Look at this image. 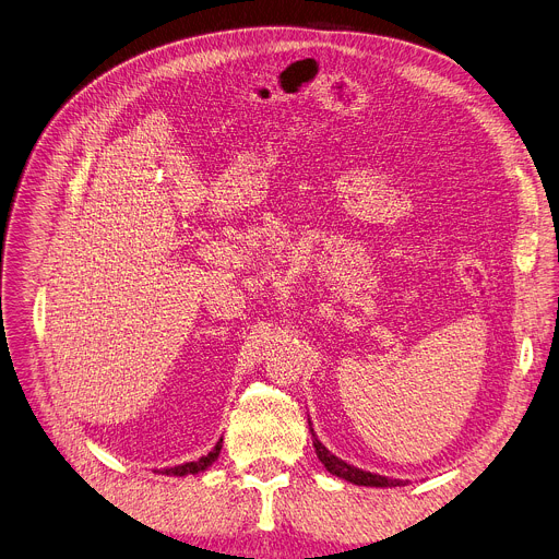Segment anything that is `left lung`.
<instances>
[{"label": "left lung", "mask_w": 559, "mask_h": 559, "mask_svg": "<svg viewBox=\"0 0 559 559\" xmlns=\"http://www.w3.org/2000/svg\"><path fill=\"white\" fill-rule=\"evenodd\" d=\"M312 435H314V430H312ZM314 448H317V454H319L321 464H323L332 475H336V477H341V479H345V481H352V484H357V486H377V488L405 486L403 479H388V477H381V475H374V473H368V471H359V468H354V466L341 462L338 456L332 454L319 439H314Z\"/></svg>", "instance_id": "1"}]
</instances>
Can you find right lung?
Here are the masks:
<instances>
[{
  "label": "right lung",
  "instance_id": "add662e5",
  "mask_svg": "<svg viewBox=\"0 0 559 559\" xmlns=\"http://www.w3.org/2000/svg\"><path fill=\"white\" fill-rule=\"evenodd\" d=\"M221 448H223V439L214 445V450L210 452V454H205V456H200L198 462H189V464H182V466H176V468H165V475H176V477H185V475H195V473H200V471H205L207 466H212L216 460H218V454H221Z\"/></svg>",
  "mask_w": 559,
  "mask_h": 559
}]
</instances>
